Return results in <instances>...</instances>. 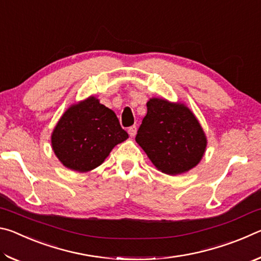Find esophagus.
Here are the masks:
<instances>
[{
	"label": "esophagus",
	"instance_id": "obj_1",
	"mask_svg": "<svg viewBox=\"0 0 261 261\" xmlns=\"http://www.w3.org/2000/svg\"><path fill=\"white\" fill-rule=\"evenodd\" d=\"M127 132H129L130 137H132V138H134V137L137 135V126L134 125V126L129 127V130H127Z\"/></svg>",
	"mask_w": 261,
	"mask_h": 261
}]
</instances>
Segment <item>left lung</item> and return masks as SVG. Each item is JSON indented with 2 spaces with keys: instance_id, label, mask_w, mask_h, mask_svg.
Returning a JSON list of instances; mask_svg holds the SVG:
<instances>
[{
  "instance_id": "left-lung-1",
  "label": "left lung",
  "mask_w": 261,
  "mask_h": 261,
  "mask_svg": "<svg viewBox=\"0 0 261 261\" xmlns=\"http://www.w3.org/2000/svg\"><path fill=\"white\" fill-rule=\"evenodd\" d=\"M146 106L137 144L162 173L175 176L191 170L200 162L207 146L199 121L184 103L151 98Z\"/></svg>"
}]
</instances>
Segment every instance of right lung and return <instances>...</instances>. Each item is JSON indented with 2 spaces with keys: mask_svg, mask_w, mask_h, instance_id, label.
Listing matches in <instances>:
<instances>
[{
  "mask_svg": "<svg viewBox=\"0 0 261 261\" xmlns=\"http://www.w3.org/2000/svg\"><path fill=\"white\" fill-rule=\"evenodd\" d=\"M127 138L116 114L92 95L71 105L62 115L51 132V148L68 169L87 173Z\"/></svg>",
  "mask_w": 261,
  "mask_h": 261,
  "instance_id": "1",
  "label": "right lung"
}]
</instances>
